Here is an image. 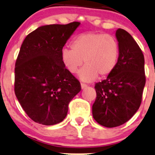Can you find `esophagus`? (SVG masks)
I'll list each match as a JSON object with an SVG mask.
<instances>
[{"instance_id": "1", "label": "esophagus", "mask_w": 155, "mask_h": 155, "mask_svg": "<svg viewBox=\"0 0 155 155\" xmlns=\"http://www.w3.org/2000/svg\"><path fill=\"white\" fill-rule=\"evenodd\" d=\"M87 86L86 84H84V83H81V87H82V89H84Z\"/></svg>"}]
</instances>
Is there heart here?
Instances as JSON below:
<instances>
[{
    "instance_id": "b5f03b06",
    "label": "heart",
    "mask_w": 155,
    "mask_h": 155,
    "mask_svg": "<svg viewBox=\"0 0 155 155\" xmlns=\"http://www.w3.org/2000/svg\"><path fill=\"white\" fill-rule=\"evenodd\" d=\"M71 48H64L61 59L70 73L77 72L82 63L79 77L84 82H91L98 76H109L115 70L119 56V45L109 34L89 32L77 36L71 43Z\"/></svg>"
}]
</instances>
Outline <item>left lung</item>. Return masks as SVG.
Instances as JSON below:
<instances>
[{"label":"left lung","instance_id":"left-lung-1","mask_svg":"<svg viewBox=\"0 0 155 155\" xmlns=\"http://www.w3.org/2000/svg\"><path fill=\"white\" fill-rule=\"evenodd\" d=\"M115 36L119 45L118 63L107 79L95 84L97 97L92 106L94 120L106 127L121 125L134 116L145 85L141 48L125 30L118 28Z\"/></svg>","mask_w":155,"mask_h":155}]
</instances>
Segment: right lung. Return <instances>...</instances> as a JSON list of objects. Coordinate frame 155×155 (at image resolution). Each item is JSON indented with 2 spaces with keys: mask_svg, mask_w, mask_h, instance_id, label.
Returning <instances> with one entry per match:
<instances>
[{
  "mask_svg": "<svg viewBox=\"0 0 155 155\" xmlns=\"http://www.w3.org/2000/svg\"><path fill=\"white\" fill-rule=\"evenodd\" d=\"M80 22L41 26L30 33L15 61V96L31 119L43 125L61 122L68 105L81 91L61 52Z\"/></svg>",
  "mask_w": 155,
  "mask_h": 155,
  "instance_id": "right-lung-1",
  "label": "right lung"
}]
</instances>
